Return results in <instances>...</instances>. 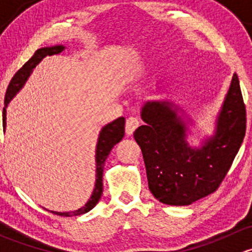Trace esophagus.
Here are the masks:
<instances>
[{
  "label": "esophagus",
  "instance_id": "1",
  "mask_svg": "<svg viewBox=\"0 0 252 252\" xmlns=\"http://www.w3.org/2000/svg\"><path fill=\"white\" fill-rule=\"evenodd\" d=\"M139 124H140V122H139L138 118H135V117H130V118L126 119V135H133V133L135 131V129L138 128Z\"/></svg>",
  "mask_w": 252,
  "mask_h": 252
}]
</instances>
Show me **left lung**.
Listing matches in <instances>:
<instances>
[{
	"mask_svg": "<svg viewBox=\"0 0 252 252\" xmlns=\"http://www.w3.org/2000/svg\"><path fill=\"white\" fill-rule=\"evenodd\" d=\"M145 126L134 139L142 151L149 189L166 205H190L212 194L229 171L246 130V110L236 73L216 124L200 149L187 142V124L168 101H152L141 110Z\"/></svg>",
	"mask_w": 252,
	"mask_h": 252,
	"instance_id": "left-lung-1",
	"label": "left lung"
}]
</instances>
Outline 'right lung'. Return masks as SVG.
Returning <instances> with one entry per match:
<instances>
[{"mask_svg": "<svg viewBox=\"0 0 252 252\" xmlns=\"http://www.w3.org/2000/svg\"><path fill=\"white\" fill-rule=\"evenodd\" d=\"M64 50V46L62 45H58V46H52V47H44L37 50L36 52L32 55V57L20 68L19 70L14 74V77L12 78V80L9 81V85L7 88L6 96H4V108L3 113H2V118H3V129L6 128V107L9 102H11L12 98L14 97V95L23 88V85L25 84V81L29 78L30 73L32 72L36 64H39L40 61L42 60L46 56H52V55H58L62 51ZM124 123H126V118L123 117H119L118 119L113 121L112 123H108L107 126H105L101 130L100 136H98L97 146H96V183H95V189H94L93 195H91L90 200L86 202V205L84 207L79 208L78 211L74 212H53L55 215L63 216V217H70V216H79L83 215V213L89 212L90 210H93L95 207L96 204L98 202V200L101 199V195H102L103 190V184H102V174H103V166H105V162L107 159L108 155H110L111 150L113 149L114 145L118 144L119 141L123 139L124 136Z\"/></svg>", "mask_w": 252, "mask_h": 252, "instance_id": "right-lung-1", "label": "right lung"}]
</instances>
